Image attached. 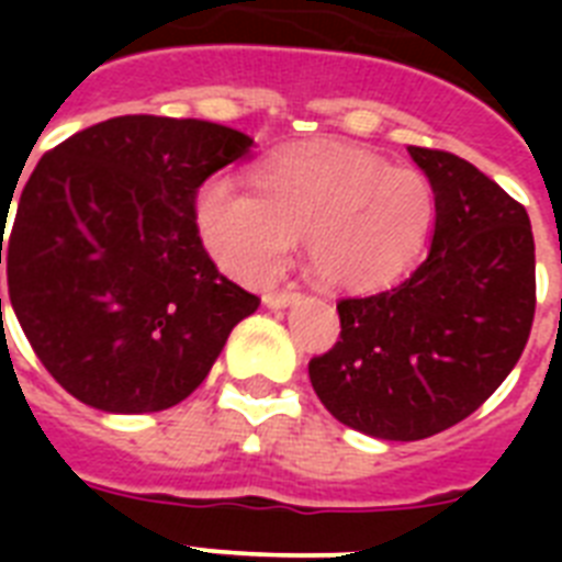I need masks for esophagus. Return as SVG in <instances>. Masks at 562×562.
Returning <instances> with one entry per match:
<instances>
[{
    "label": "esophagus",
    "instance_id": "1",
    "mask_svg": "<svg viewBox=\"0 0 562 562\" xmlns=\"http://www.w3.org/2000/svg\"><path fill=\"white\" fill-rule=\"evenodd\" d=\"M297 301V292H270L265 295V306L267 310H286Z\"/></svg>",
    "mask_w": 562,
    "mask_h": 562
}]
</instances>
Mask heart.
Instances as JSON below:
<instances>
[{
  "instance_id": "1",
  "label": "heart",
  "mask_w": 562,
  "mask_h": 562,
  "mask_svg": "<svg viewBox=\"0 0 562 562\" xmlns=\"http://www.w3.org/2000/svg\"><path fill=\"white\" fill-rule=\"evenodd\" d=\"M434 188L408 166L346 143L276 151L256 171V191L213 177L196 193V231L213 261L241 284H265L304 236L321 284L371 292L416 265L434 225Z\"/></svg>"
}]
</instances>
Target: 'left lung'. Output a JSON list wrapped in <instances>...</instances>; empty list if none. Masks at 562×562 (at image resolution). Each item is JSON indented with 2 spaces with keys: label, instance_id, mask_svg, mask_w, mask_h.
Listing matches in <instances>:
<instances>
[{
  "label": "left lung",
  "instance_id": "1",
  "mask_svg": "<svg viewBox=\"0 0 562 562\" xmlns=\"http://www.w3.org/2000/svg\"><path fill=\"white\" fill-rule=\"evenodd\" d=\"M408 151L434 188L428 258L394 290L340 301V340L310 362L326 411L385 441L467 419L515 369L535 317L526 207L456 154Z\"/></svg>",
  "mask_w": 562,
  "mask_h": 562
}]
</instances>
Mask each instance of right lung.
Returning a JSON list of instances; mask_svg holds the SVG:
<instances>
[{
	"label": "right lung",
	"mask_w": 562,
	"mask_h": 562,
	"mask_svg": "<svg viewBox=\"0 0 562 562\" xmlns=\"http://www.w3.org/2000/svg\"><path fill=\"white\" fill-rule=\"evenodd\" d=\"M252 146L222 123L123 114L44 154L4 246L0 205L10 306L44 369L83 405L171 408L258 310L216 270L193 216L196 188Z\"/></svg>",
	"instance_id": "right-lung-1"
}]
</instances>
